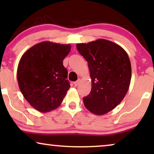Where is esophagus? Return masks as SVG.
<instances>
[{
  "mask_svg": "<svg viewBox=\"0 0 154 154\" xmlns=\"http://www.w3.org/2000/svg\"><path fill=\"white\" fill-rule=\"evenodd\" d=\"M81 79H78V81L74 82V83H73V84H74V85L75 86V87H76V86H78V85H79V83H81Z\"/></svg>",
  "mask_w": 154,
  "mask_h": 154,
  "instance_id": "obj_1",
  "label": "esophagus"
}]
</instances>
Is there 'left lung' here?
<instances>
[{"label": "left lung", "mask_w": 154, "mask_h": 154, "mask_svg": "<svg viewBox=\"0 0 154 154\" xmlns=\"http://www.w3.org/2000/svg\"><path fill=\"white\" fill-rule=\"evenodd\" d=\"M76 48L88 63L92 81L90 93L83 98L84 105L94 114H106L121 102L129 89V57L119 45L105 39L78 43Z\"/></svg>", "instance_id": "left-lung-1"}]
</instances>
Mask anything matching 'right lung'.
<instances>
[{"label":"right lung","mask_w":154,"mask_h":154,"mask_svg":"<svg viewBox=\"0 0 154 154\" xmlns=\"http://www.w3.org/2000/svg\"><path fill=\"white\" fill-rule=\"evenodd\" d=\"M69 44L43 41L35 44L21 57L17 67L19 88L31 106L50 112L62 104L70 85L63 60Z\"/></svg>","instance_id":"1"}]
</instances>
